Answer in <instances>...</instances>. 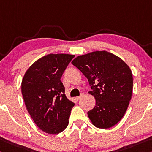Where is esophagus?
I'll list each match as a JSON object with an SVG mask.
<instances>
[{"label":"esophagus","mask_w":152,"mask_h":152,"mask_svg":"<svg viewBox=\"0 0 152 152\" xmlns=\"http://www.w3.org/2000/svg\"><path fill=\"white\" fill-rule=\"evenodd\" d=\"M84 95H85V94L82 93L80 96H78V97H77L76 98V100H79V99H81L82 97H84Z\"/></svg>","instance_id":"34e87169"}]
</instances>
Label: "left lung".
Listing matches in <instances>:
<instances>
[{
	"label": "left lung",
	"instance_id": "left-lung-1",
	"mask_svg": "<svg viewBox=\"0 0 152 152\" xmlns=\"http://www.w3.org/2000/svg\"><path fill=\"white\" fill-rule=\"evenodd\" d=\"M87 78L95 98L88 112L94 126L108 129L117 124L129 106L132 91V75L124 61L107 51H95L77 57L72 62Z\"/></svg>",
	"mask_w": 152,
	"mask_h": 152
}]
</instances>
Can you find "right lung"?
I'll list each match as a JSON object with an SVG mask.
<instances>
[{"label":"right lung","mask_w":152,"mask_h":152,"mask_svg":"<svg viewBox=\"0 0 152 152\" xmlns=\"http://www.w3.org/2000/svg\"><path fill=\"white\" fill-rule=\"evenodd\" d=\"M74 55L49 54L37 60L26 72L21 93L28 112L47 133L66 129L74 103L65 95L62 74Z\"/></svg>","instance_id":"obj_1"}]
</instances>
